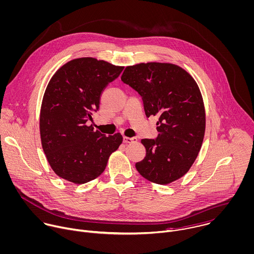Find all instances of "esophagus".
Masks as SVG:
<instances>
[{"label": "esophagus", "mask_w": 254, "mask_h": 254, "mask_svg": "<svg viewBox=\"0 0 254 254\" xmlns=\"http://www.w3.org/2000/svg\"><path fill=\"white\" fill-rule=\"evenodd\" d=\"M123 141H124V142H127V143L135 142V141H136V137H127V136H124V137H123Z\"/></svg>", "instance_id": "obj_1"}]
</instances>
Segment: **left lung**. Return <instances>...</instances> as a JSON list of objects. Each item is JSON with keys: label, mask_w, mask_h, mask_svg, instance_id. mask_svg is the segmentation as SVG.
I'll list each match as a JSON object with an SVG mask.
<instances>
[{"label": "left lung", "mask_w": 254, "mask_h": 254, "mask_svg": "<svg viewBox=\"0 0 254 254\" xmlns=\"http://www.w3.org/2000/svg\"><path fill=\"white\" fill-rule=\"evenodd\" d=\"M122 80L141 97L145 116H157L155 138H143L146 153L135 163L146 180L167 185L184 177L194 162L204 136L205 112L195 80L173 64L127 66Z\"/></svg>", "instance_id": "obj_1"}]
</instances>
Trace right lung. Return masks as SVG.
<instances>
[{"mask_svg": "<svg viewBox=\"0 0 254 254\" xmlns=\"http://www.w3.org/2000/svg\"><path fill=\"white\" fill-rule=\"evenodd\" d=\"M123 69L105 61L80 58L64 64L50 80L40 131L48 161L60 178L77 185L97 179L122 143L120 133L106 136L87 122L93 121L103 92Z\"/></svg>", "mask_w": 254, "mask_h": 254, "instance_id": "1", "label": "right lung"}]
</instances>
